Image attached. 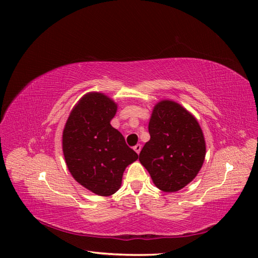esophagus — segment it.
Masks as SVG:
<instances>
[{"mask_svg": "<svg viewBox=\"0 0 258 258\" xmlns=\"http://www.w3.org/2000/svg\"><path fill=\"white\" fill-rule=\"evenodd\" d=\"M141 150H142V145H141V144H138V145L134 146V151H135L136 153H138V154H140Z\"/></svg>", "mask_w": 258, "mask_h": 258, "instance_id": "34e87169", "label": "esophagus"}]
</instances>
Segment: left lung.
<instances>
[{
    "label": "left lung",
    "instance_id": "8db88e82",
    "mask_svg": "<svg viewBox=\"0 0 258 258\" xmlns=\"http://www.w3.org/2000/svg\"><path fill=\"white\" fill-rule=\"evenodd\" d=\"M151 140L140 162L161 190L176 191L190 183L204 163L205 141L199 123L179 104L162 101L153 109Z\"/></svg>",
    "mask_w": 258,
    "mask_h": 258
}]
</instances>
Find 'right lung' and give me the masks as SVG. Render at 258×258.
Wrapping results in <instances>:
<instances>
[{
    "mask_svg": "<svg viewBox=\"0 0 258 258\" xmlns=\"http://www.w3.org/2000/svg\"><path fill=\"white\" fill-rule=\"evenodd\" d=\"M116 108L102 93H90L72 109L63 131L69 171L81 185L101 196L114 194L126 166L139 158L109 123Z\"/></svg>",
    "mask_w": 258,
    "mask_h": 258,
    "instance_id": "obj_1",
    "label": "right lung"
}]
</instances>
